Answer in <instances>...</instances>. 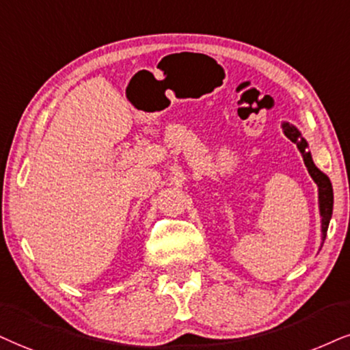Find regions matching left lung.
<instances>
[{
	"label": "left lung",
	"mask_w": 350,
	"mask_h": 350,
	"mask_svg": "<svg viewBox=\"0 0 350 350\" xmlns=\"http://www.w3.org/2000/svg\"><path fill=\"white\" fill-rule=\"evenodd\" d=\"M284 135H286L292 142H295L297 148H299L301 157H304L305 167H307L310 176L313 178V182L317 183L318 187V204H320V215H321V247L325 243L327 226H329L331 215H333V202H334V195H333V185H331L329 176L314 165L312 154L308 150V142L301 136V133L297 129L294 124L291 123H282Z\"/></svg>",
	"instance_id": "obj_1"
}]
</instances>
